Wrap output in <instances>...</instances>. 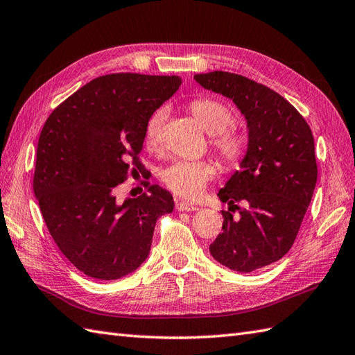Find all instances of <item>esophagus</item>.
<instances>
[{
  "instance_id": "esophagus-1",
  "label": "esophagus",
  "mask_w": 355,
  "mask_h": 355,
  "mask_svg": "<svg viewBox=\"0 0 355 355\" xmlns=\"http://www.w3.org/2000/svg\"><path fill=\"white\" fill-rule=\"evenodd\" d=\"M176 209L178 211H198L199 207L194 203H190L187 200H176Z\"/></svg>"
}]
</instances>
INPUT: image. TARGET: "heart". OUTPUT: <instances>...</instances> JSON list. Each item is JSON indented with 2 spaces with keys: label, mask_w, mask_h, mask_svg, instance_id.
Instances as JSON below:
<instances>
[{
  "label": "heart",
  "mask_w": 355,
  "mask_h": 355,
  "mask_svg": "<svg viewBox=\"0 0 355 355\" xmlns=\"http://www.w3.org/2000/svg\"><path fill=\"white\" fill-rule=\"evenodd\" d=\"M190 111L211 135V146L223 162L230 167L239 165L248 152V139L231 128L234 124L232 109L216 98H196L190 103ZM164 120L165 111L157 109L146 123L144 143L150 150L161 146ZM214 175V165L208 161L178 159L159 171V179L173 193L184 198H196Z\"/></svg>",
  "instance_id": "b5f03b06"
}]
</instances>
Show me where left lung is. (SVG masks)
Instances as JSON below:
<instances>
[{"mask_svg":"<svg viewBox=\"0 0 355 355\" xmlns=\"http://www.w3.org/2000/svg\"><path fill=\"white\" fill-rule=\"evenodd\" d=\"M194 80L231 98L246 118L248 152L218 191L241 218L222 212L223 232L209 252L227 269L254 272L281 259L296 240L318 180L313 133L284 97L248 77L212 71Z\"/></svg>","mask_w":355,"mask_h":355,"instance_id":"1","label":"left lung"}]
</instances>
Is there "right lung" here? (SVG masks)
<instances>
[{"label": "right lung", "instance_id": "obj_1", "mask_svg": "<svg viewBox=\"0 0 355 355\" xmlns=\"http://www.w3.org/2000/svg\"><path fill=\"white\" fill-rule=\"evenodd\" d=\"M179 76L116 73L94 78L46 118L33 178L45 225L62 254L96 279L137 270L150 252L156 220L175 208L159 185L118 203L115 187L143 170L146 123L175 94Z\"/></svg>", "mask_w": 355, "mask_h": 355}]
</instances>
